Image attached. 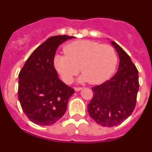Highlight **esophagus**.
Wrapping results in <instances>:
<instances>
[{"label":"esophagus","instance_id":"esophagus-1","mask_svg":"<svg viewBox=\"0 0 152 152\" xmlns=\"http://www.w3.org/2000/svg\"><path fill=\"white\" fill-rule=\"evenodd\" d=\"M83 89V88H80V87H75V90L76 91H80V90H82Z\"/></svg>","mask_w":152,"mask_h":152}]
</instances>
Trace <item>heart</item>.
Segmentation results:
<instances>
[{"instance_id": "heart-1", "label": "heart", "mask_w": 152, "mask_h": 152, "mask_svg": "<svg viewBox=\"0 0 152 152\" xmlns=\"http://www.w3.org/2000/svg\"><path fill=\"white\" fill-rule=\"evenodd\" d=\"M65 56L54 58V66L67 84L78 74L80 82L100 84L111 77L116 70L118 57L111 45L91 40H78L64 46Z\"/></svg>"}]
</instances>
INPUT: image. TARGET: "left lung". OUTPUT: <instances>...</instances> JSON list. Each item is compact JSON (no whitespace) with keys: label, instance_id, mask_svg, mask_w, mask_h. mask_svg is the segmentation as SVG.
Wrapping results in <instances>:
<instances>
[{"label":"left lung","instance_id":"left-lung-1","mask_svg":"<svg viewBox=\"0 0 152 152\" xmlns=\"http://www.w3.org/2000/svg\"><path fill=\"white\" fill-rule=\"evenodd\" d=\"M119 57V68L110 80L92 88L88 103L90 116L96 123L112 127L126 120L133 112L139 91V72L128 54L112 41Z\"/></svg>","mask_w":152,"mask_h":152}]
</instances>
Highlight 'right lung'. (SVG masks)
Returning <instances> with one entry per match:
<instances>
[{"label":"right lung","instance_id":"1","mask_svg":"<svg viewBox=\"0 0 152 152\" xmlns=\"http://www.w3.org/2000/svg\"><path fill=\"white\" fill-rule=\"evenodd\" d=\"M74 36H55L37 47L19 74L18 99L28 119L50 126L61 119L75 90L62 82L54 66L60 44Z\"/></svg>","mask_w":152,"mask_h":152}]
</instances>
